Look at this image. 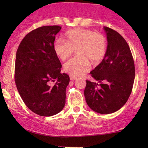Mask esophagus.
Wrapping results in <instances>:
<instances>
[{
    "mask_svg": "<svg viewBox=\"0 0 148 148\" xmlns=\"http://www.w3.org/2000/svg\"><path fill=\"white\" fill-rule=\"evenodd\" d=\"M77 79L76 77L70 75V79H71V80H75V79Z\"/></svg>",
    "mask_w": 148,
    "mask_h": 148,
    "instance_id": "esophagus-1",
    "label": "esophagus"
}]
</instances>
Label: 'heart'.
<instances>
[{
  "instance_id": "1",
  "label": "heart",
  "mask_w": 148,
  "mask_h": 148,
  "mask_svg": "<svg viewBox=\"0 0 148 148\" xmlns=\"http://www.w3.org/2000/svg\"><path fill=\"white\" fill-rule=\"evenodd\" d=\"M54 54L60 60H65L76 50L77 57L64 64V71L70 75H84L90 69V62L98 63L106 54L107 40L105 36L88 29L75 28L67 31L64 39L56 40L53 46Z\"/></svg>"
}]
</instances>
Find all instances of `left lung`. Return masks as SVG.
<instances>
[{
  "mask_svg": "<svg viewBox=\"0 0 148 148\" xmlns=\"http://www.w3.org/2000/svg\"><path fill=\"white\" fill-rule=\"evenodd\" d=\"M108 46L102 62L90 72L99 84L86 80L84 90L89 107L100 114H110L124 106L135 79V64L129 46L115 30L104 27Z\"/></svg>",
  "mask_w": 148,
  "mask_h": 148,
  "instance_id": "left-lung-1",
  "label": "left lung"
}]
</instances>
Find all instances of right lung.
I'll return each instance as SVG.
<instances>
[{"instance_id": "1", "label": "right lung", "mask_w": 148, "mask_h": 148, "mask_svg": "<svg viewBox=\"0 0 148 148\" xmlns=\"http://www.w3.org/2000/svg\"><path fill=\"white\" fill-rule=\"evenodd\" d=\"M60 29L58 25H47L32 30L22 40L16 53L17 90L27 108L40 116L57 114L65 104L70 79L60 73L61 63L53 49Z\"/></svg>"}]
</instances>
